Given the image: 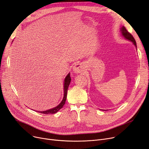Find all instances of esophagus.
Segmentation results:
<instances>
[{
  "instance_id": "obj_1",
  "label": "esophagus",
  "mask_w": 149,
  "mask_h": 149,
  "mask_svg": "<svg viewBox=\"0 0 149 149\" xmlns=\"http://www.w3.org/2000/svg\"><path fill=\"white\" fill-rule=\"evenodd\" d=\"M84 71V66L81 63H77L73 66V71L75 74L81 73Z\"/></svg>"
}]
</instances>
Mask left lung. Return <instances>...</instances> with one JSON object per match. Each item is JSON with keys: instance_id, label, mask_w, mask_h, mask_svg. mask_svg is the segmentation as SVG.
I'll use <instances>...</instances> for the list:
<instances>
[{"instance_id": "left-lung-1", "label": "left lung", "mask_w": 149, "mask_h": 149, "mask_svg": "<svg viewBox=\"0 0 149 149\" xmlns=\"http://www.w3.org/2000/svg\"><path fill=\"white\" fill-rule=\"evenodd\" d=\"M120 33H121V35L125 38V39H127V40L131 41V42L133 43V44L135 46L136 48V41L135 40L134 38L132 36V35L130 33H129L127 30L126 29L125 27L124 26H122L120 28Z\"/></svg>"}]
</instances>
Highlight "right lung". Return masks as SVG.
Listing matches in <instances>:
<instances>
[{
  "label": "right lung",
  "mask_w": 149,
  "mask_h": 149,
  "mask_svg": "<svg viewBox=\"0 0 149 149\" xmlns=\"http://www.w3.org/2000/svg\"><path fill=\"white\" fill-rule=\"evenodd\" d=\"M71 78L70 77V73H69L65 77V80H64V83H63V100L61 101V102L58 105H57L56 107L49 109V110H47L46 111H36V112L40 113H43V114H55L58 111H59L63 107V105L65 104L66 100V96H67V92H68V88L69 86V84L71 83Z\"/></svg>",
  "instance_id": "right-lung-1"
}]
</instances>
